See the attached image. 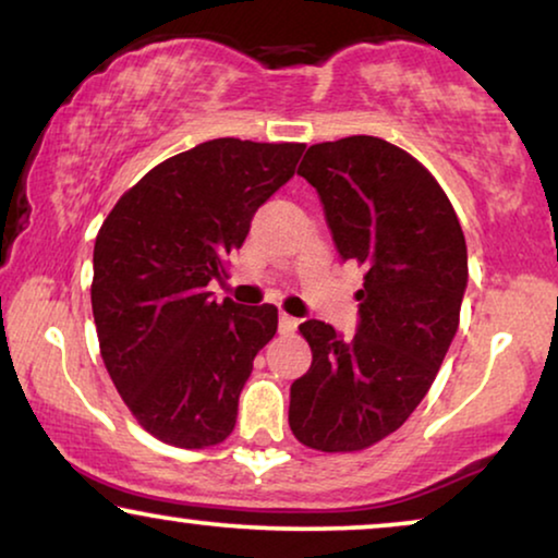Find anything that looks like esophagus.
<instances>
[{
	"label": "esophagus",
	"mask_w": 558,
	"mask_h": 558,
	"mask_svg": "<svg viewBox=\"0 0 558 558\" xmlns=\"http://www.w3.org/2000/svg\"><path fill=\"white\" fill-rule=\"evenodd\" d=\"M296 325H300V319L287 315V312H281V315H279V332L281 335H292L296 330Z\"/></svg>",
	"instance_id": "obj_1"
}]
</instances>
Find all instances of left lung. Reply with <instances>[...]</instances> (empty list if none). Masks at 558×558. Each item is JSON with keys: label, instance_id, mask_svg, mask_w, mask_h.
<instances>
[{"label": "left lung", "instance_id": "obj_1", "mask_svg": "<svg viewBox=\"0 0 558 558\" xmlns=\"http://www.w3.org/2000/svg\"><path fill=\"white\" fill-rule=\"evenodd\" d=\"M296 174L365 277L353 340L319 319L300 325L312 365L289 391V426L310 449L361 452L399 429L437 378L460 325L468 246L434 174L391 142L312 144Z\"/></svg>", "mask_w": 558, "mask_h": 558}]
</instances>
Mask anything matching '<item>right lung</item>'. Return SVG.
I'll return each instance as SVG.
<instances>
[{
    "label": "right lung",
    "instance_id": "right-lung-1",
    "mask_svg": "<svg viewBox=\"0 0 558 558\" xmlns=\"http://www.w3.org/2000/svg\"><path fill=\"white\" fill-rule=\"evenodd\" d=\"M304 144L210 140L129 187L94 246L90 304L106 371L132 416L180 449L220 445L235 426L277 307L210 300L258 205L294 174Z\"/></svg>",
    "mask_w": 558,
    "mask_h": 558
}]
</instances>
